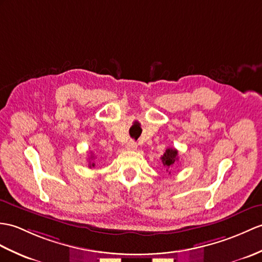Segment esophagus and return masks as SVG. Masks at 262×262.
Masks as SVG:
<instances>
[{"instance_id":"esophagus-1","label":"esophagus","mask_w":262,"mask_h":262,"mask_svg":"<svg viewBox=\"0 0 262 262\" xmlns=\"http://www.w3.org/2000/svg\"><path fill=\"white\" fill-rule=\"evenodd\" d=\"M126 148L129 149V150H135L137 148V144L135 141H129L126 145Z\"/></svg>"}]
</instances>
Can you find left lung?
Listing matches in <instances>:
<instances>
[{"label":"left lung","mask_w":262,"mask_h":262,"mask_svg":"<svg viewBox=\"0 0 262 262\" xmlns=\"http://www.w3.org/2000/svg\"><path fill=\"white\" fill-rule=\"evenodd\" d=\"M161 160L163 162L164 166H166L167 168H172L174 164L179 161L178 150L175 148H167L165 150V153H164V155L161 157Z\"/></svg>","instance_id":"8db88e82"}]
</instances>
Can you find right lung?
<instances>
[{
  "mask_svg": "<svg viewBox=\"0 0 262 262\" xmlns=\"http://www.w3.org/2000/svg\"><path fill=\"white\" fill-rule=\"evenodd\" d=\"M93 159H94V156H90V157H89V161L93 160ZM89 166H90V167H91V166L94 167V166H95V163H90V162H89Z\"/></svg>",
  "mask_w": 262,
  "mask_h": 262,
  "instance_id": "right-lung-1",
  "label": "right lung"
}]
</instances>
